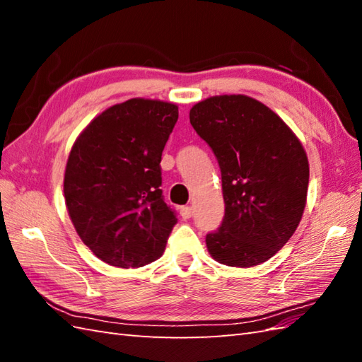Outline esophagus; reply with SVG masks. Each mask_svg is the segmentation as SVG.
<instances>
[{"label": "esophagus", "mask_w": 362, "mask_h": 362, "mask_svg": "<svg viewBox=\"0 0 362 362\" xmlns=\"http://www.w3.org/2000/svg\"><path fill=\"white\" fill-rule=\"evenodd\" d=\"M180 216L183 219H189L191 216H193V206H189V205L182 206V209H180Z\"/></svg>", "instance_id": "esophagus-1"}]
</instances>
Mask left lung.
<instances>
[{
    "instance_id": "left-lung-1",
    "label": "left lung",
    "mask_w": 362,
    "mask_h": 362,
    "mask_svg": "<svg viewBox=\"0 0 362 362\" xmlns=\"http://www.w3.org/2000/svg\"><path fill=\"white\" fill-rule=\"evenodd\" d=\"M189 122L218 160L226 204L206 249L227 266L264 263L302 219L310 182L302 143L279 115L244 95L197 103Z\"/></svg>"
}]
</instances>
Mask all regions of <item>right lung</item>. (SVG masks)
I'll list each match as a JSON object with an SVG mask.
<instances>
[{
	"label": "right lung",
	"mask_w": 362,
	"mask_h": 362,
	"mask_svg": "<svg viewBox=\"0 0 362 362\" xmlns=\"http://www.w3.org/2000/svg\"><path fill=\"white\" fill-rule=\"evenodd\" d=\"M179 118L175 104L129 99L96 117L66 161L64 193L82 243L117 267L163 253L177 224L161 194V152Z\"/></svg>",
	"instance_id": "obj_1"
}]
</instances>
